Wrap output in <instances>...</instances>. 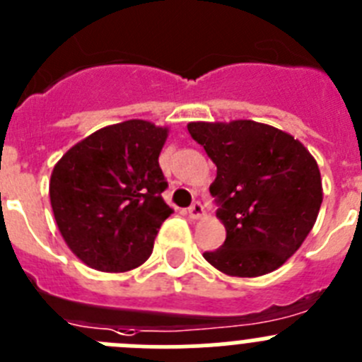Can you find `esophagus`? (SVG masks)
<instances>
[{"instance_id": "1", "label": "esophagus", "mask_w": 362, "mask_h": 362, "mask_svg": "<svg viewBox=\"0 0 362 362\" xmlns=\"http://www.w3.org/2000/svg\"><path fill=\"white\" fill-rule=\"evenodd\" d=\"M188 217L192 218V221H199V218H203L204 217V208H203V204L201 203H195V204H192L190 208H188Z\"/></svg>"}]
</instances>
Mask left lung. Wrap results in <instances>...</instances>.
I'll use <instances>...</instances> for the list:
<instances>
[{
	"label": "left lung",
	"mask_w": 362,
	"mask_h": 362,
	"mask_svg": "<svg viewBox=\"0 0 362 362\" xmlns=\"http://www.w3.org/2000/svg\"><path fill=\"white\" fill-rule=\"evenodd\" d=\"M190 136L217 167L210 194L226 240L203 257L228 276L255 278L289 260L323 201L314 156L289 132L253 120L190 122Z\"/></svg>",
	"instance_id": "left-lung-1"
}]
</instances>
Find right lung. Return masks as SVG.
I'll return each instance as SVG.
<instances>
[{"label": "right lung", "instance_id": "right-lung-1", "mask_svg": "<svg viewBox=\"0 0 362 362\" xmlns=\"http://www.w3.org/2000/svg\"><path fill=\"white\" fill-rule=\"evenodd\" d=\"M168 127L147 120L112 124L73 145L52 170L49 203L78 260L104 273L140 267L165 218L159 152Z\"/></svg>", "mask_w": 362, "mask_h": 362}]
</instances>
